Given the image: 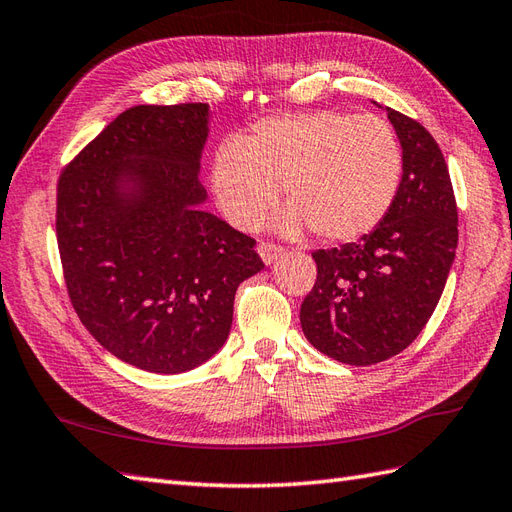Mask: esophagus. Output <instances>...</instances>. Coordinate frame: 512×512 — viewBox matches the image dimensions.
<instances>
[{"label": "esophagus", "instance_id": "34e87169", "mask_svg": "<svg viewBox=\"0 0 512 512\" xmlns=\"http://www.w3.org/2000/svg\"><path fill=\"white\" fill-rule=\"evenodd\" d=\"M257 253L261 259L266 261V264H272V261H275L283 253V246H279L275 242H259Z\"/></svg>", "mask_w": 512, "mask_h": 512}]
</instances>
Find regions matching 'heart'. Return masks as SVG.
<instances>
[{
	"label": "heart",
	"mask_w": 512,
	"mask_h": 512,
	"mask_svg": "<svg viewBox=\"0 0 512 512\" xmlns=\"http://www.w3.org/2000/svg\"><path fill=\"white\" fill-rule=\"evenodd\" d=\"M401 141L384 117L336 109L266 117L213 154L211 192L237 229H255L279 185L292 209L285 229L303 222L329 242L371 233L397 198Z\"/></svg>",
	"instance_id": "b5f03b06"
}]
</instances>
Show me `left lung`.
Listing matches in <instances>:
<instances>
[{
  "label": "left lung",
  "mask_w": 512,
  "mask_h": 512,
  "mask_svg": "<svg viewBox=\"0 0 512 512\" xmlns=\"http://www.w3.org/2000/svg\"><path fill=\"white\" fill-rule=\"evenodd\" d=\"M403 174L386 218L360 242L318 248L316 283L301 303L305 338L342 364L401 353L441 299L458 246V207L441 148L417 120L388 109Z\"/></svg>",
  "instance_id": "left-lung-1"
}]
</instances>
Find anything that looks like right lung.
<instances>
[{
  "instance_id": "add662e5",
  "label": "right lung",
  "mask_w": 512,
  "mask_h": 512,
  "mask_svg": "<svg viewBox=\"0 0 512 512\" xmlns=\"http://www.w3.org/2000/svg\"><path fill=\"white\" fill-rule=\"evenodd\" d=\"M207 113L205 102L133 106L56 187L71 305L106 351L150 373L207 362L231 331L237 285L264 268L253 237L198 207Z\"/></svg>"
}]
</instances>
